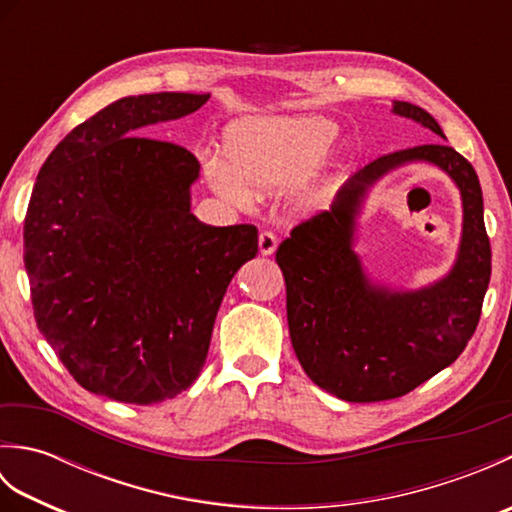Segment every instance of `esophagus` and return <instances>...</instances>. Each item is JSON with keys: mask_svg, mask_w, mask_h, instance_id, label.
I'll return each mask as SVG.
<instances>
[{"mask_svg": "<svg viewBox=\"0 0 512 512\" xmlns=\"http://www.w3.org/2000/svg\"><path fill=\"white\" fill-rule=\"evenodd\" d=\"M275 250H277V237L270 231L259 233V253L268 257V255H273Z\"/></svg>", "mask_w": 512, "mask_h": 512, "instance_id": "34e87169", "label": "esophagus"}]
</instances>
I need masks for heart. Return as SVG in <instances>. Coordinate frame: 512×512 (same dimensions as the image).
Masks as SVG:
<instances>
[{"label":"heart","mask_w":512,"mask_h":512,"mask_svg":"<svg viewBox=\"0 0 512 512\" xmlns=\"http://www.w3.org/2000/svg\"><path fill=\"white\" fill-rule=\"evenodd\" d=\"M339 125L321 114L244 118L226 129L224 154L204 160V176L222 200L235 206L290 187L299 213H314L332 200L336 180L350 162V145L334 143Z\"/></svg>","instance_id":"heart-1"}]
</instances>
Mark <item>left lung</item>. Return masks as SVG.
Instances as JSON below:
<instances>
[{"label":"left lung","instance_id":"obj_1","mask_svg":"<svg viewBox=\"0 0 512 512\" xmlns=\"http://www.w3.org/2000/svg\"><path fill=\"white\" fill-rule=\"evenodd\" d=\"M391 112L447 138L429 112L394 101ZM411 161L442 168L463 198V237L450 273L400 291L368 277L353 250L357 215L373 184ZM286 279L288 328L314 385L347 402L409 394L458 358L473 336L491 281L482 187L471 162L444 143L394 151L356 171L330 211L292 228L277 248Z\"/></svg>","mask_w":512,"mask_h":512}]
</instances>
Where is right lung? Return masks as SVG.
<instances>
[{
  "label": "right lung",
  "instance_id": "1",
  "mask_svg": "<svg viewBox=\"0 0 512 512\" xmlns=\"http://www.w3.org/2000/svg\"><path fill=\"white\" fill-rule=\"evenodd\" d=\"M211 94L125 96L74 127L43 162L24 222L37 328L76 383L154 405L200 376L224 292L257 255L250 224L191 213L200 162L140 136Z\"/></svg>",
  "mask_w": 512,
  "mask_h": 512
}]
</instances>
